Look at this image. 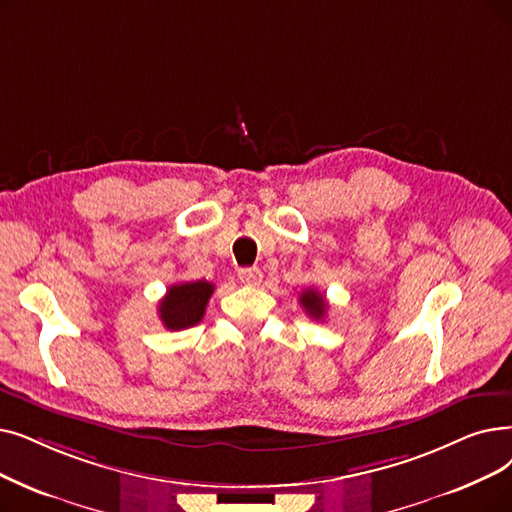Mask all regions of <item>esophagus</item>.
Here are the masks:
<instances>
[{
  "label": "esophagus",
  "mask_w": 512,
  "mask_h": 512,
  "mask_svg": "<svg viewBox=\"0 0 512 512\" xmlns=\"http://www.w3.org/2000/svg\"><path fill=\"white\" fill-rule=\"evenodd\" d=\"M238 280L247 286H257L263 280V274L259 268H242L238 270Z\"/></svg>",
  "instance_id": "1"
}]
</instances>
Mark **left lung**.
<instances>
[{"label": "left lung", "instance_id": "left-lung-1", "mask_svg": "<svg viewBox=\"0 0 512 512\" xmlns=\"http://www.w3.org/2000/svg\"><path fill=\"white\" fill-rule=\"evenodd\" d=\"M299 303L303 305L305 314H307L309 318H314V320H324L328 303H326L324 295H322V293H318L316 288H305V291H303V293H301V297H299Z\"/></svg>", "mask_w": 512, "mask_h": 512}]
</instances>
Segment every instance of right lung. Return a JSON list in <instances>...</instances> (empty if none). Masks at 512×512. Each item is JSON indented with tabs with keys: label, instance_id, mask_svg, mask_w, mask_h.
<instances>
[{
	"label": "right lung",
	"instance_id": "right-lung-1",
	"mask_svg": "<svg viewBox=\"0 0 512 512\" xmlns=\"http://www.w3.org/2000/svg\"><path fill=\"white\" fill-rule=\"evenodd\" d=\"M213 291L215 286L207 280L169 286L167 295L159 303V318L163 326L167 330H184L201 322Z\"/></svg>",
	"mask_w": 512,
	"mask_h": 512
}]
</instances>
